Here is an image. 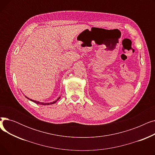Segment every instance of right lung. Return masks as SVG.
Segmentation results:
<instances>
[{
  "label": "right lung",
  "instance_id": "right-lung-1",
  "mask_svg": "<svg viewBox=\"0 0 155 155\" xmlns=\"http://www.w3.org/2000/svg\"><path fill=\"white\" fill-rule=\"evenodd\" d=\"M27 99H28L29 100H30V101H32V102H34L35 103H36V104H40V105H50V104H54L57 101H58V99H60V97H59V98L57 99L56 101H54V102H50V103H43V102H38V101H34V100H32V99H29V98H28L27 97H26Z\"/></svg>",
  "mask_w": 155,
  "mask_h": 155
}]
</instances>
